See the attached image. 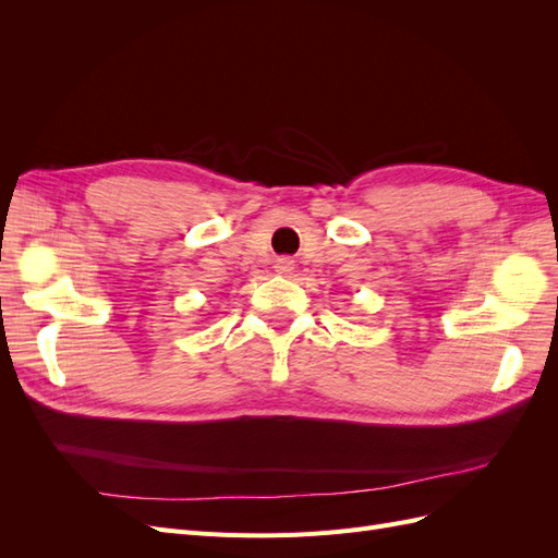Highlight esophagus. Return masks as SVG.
Masks as SVG:
<instances>
[{"instance_id": "1", "label": "esophagus", "mask_w": 558, "mask_h": 558, "mask_svg": "<svg viewBox=\"0 0 558 558\" xmlns=\"http://www.w3.org/2000/svg\"><path fill=\"white\" fill-rule=\"evenodd\" d=\"M275 269H277L279 275H291L293 269H295V260L291 256H279L275 260Z\"/></svg>"}]
</instances>
